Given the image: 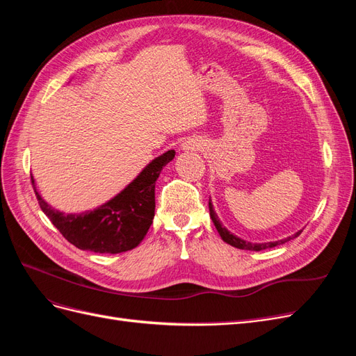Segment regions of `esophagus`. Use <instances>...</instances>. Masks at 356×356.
<instances>
[{
	"label": "esophagus",
	"mask_w": 356,
	"mask_h": 356,
	"mask_svg": "<svg viewBox=\"0 0 356 356\" xmlns=\"http://www.w3.org/2000/svg\"><path fill=\"white\" fill-rule=\"evenodd\" d=\"M190 145H191V144H187V143H186V144H184V148H186V149H187V148H188V149H190V148H191V147H190Z\"/></svg>",
	"instance_id": "esophagus-1"
}]
</instances>
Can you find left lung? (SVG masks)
<instances>
[{
    "label": "left lung",
    "instance_id": "8db88e82",
    "mask_svg": "<svg viewBox=\"0 0 356 356\" xmlns=\"http://www.w3.org/2000/svg\"><path fill=\"white\" fill-rule=\"evenodd\" d=\"M209 215H211V218H212V221H213L215 229L218 230V233H220V236H221V239H222L224 242H227L229 245H232V246H234V248H239V250H246V251H263V250H268V248H275V246H277V245H282V243L288 242L289 239L297 238V236L301 233V232H297L294 236H289V238H286V239L276 241V242L251 243V242H246V241H242V239H239V238H236V236L232 234L227 229L222 227L220 220H218V217H217V213H215V211H213V208H212L211 199H209Z\"/></svg>",
    "mask_w": 356,
    "mask_h": 356
}]
</instances>
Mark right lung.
<instances>
[{
  "label": "right lung",
  "mask_w": 356,
  "mask_h": 356,
  "mask_svg": "<svg viewBox=\"0 0 356 356\" xmlns=\"http://www.w3.org/2000/svg\"><path fill=\"white\" fill-rule=\"evenodd\" d=\"M174 149L154 159L122 193L102 207L83 213H62L41 199L31 177L37 200L51 224L70 243L83 251L118 254L131 251L141 243L153 224L156 181L169 161Z\"/></svg>",
  "instance_id": "right-lung-1"
}]
</instances>
